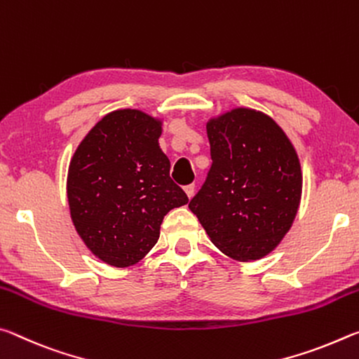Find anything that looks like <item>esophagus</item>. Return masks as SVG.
Masks as SVG:
<instances>
[{"instance_id":"obj_1","label":"esophagus","mask_w":359,"mask_h":359,"mask_svg":"<svg viewBox=\"0 0 359 359\" xmlns=\"http://www.w3.org/2000/svg\"><path fill=\"white\" fill-rule=\"evenodd\" d=\"M194 191H196V186H194V184H187V186H184V192H186V196L189 197V198H192V196H194Z\"/></svg>"}]
</instances>
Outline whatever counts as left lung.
Here are the masks:
<instances>
[{
  "label": "left lung",
  "instance_id": "obj_1",
  "mask_svg": "<svg viewBox=\"0 0 359 359\" xmlns=\"http://www.w3.org/2000/svg\"><path fill=\"white\" fill-rule=\"evenodd\" d=\"M207 135L213 163L189 208L224 255L261 259L277 248L297 215V152L272 117L250 108L210 119Z\"/></svg>",
  "mask_w": 359,
  "mask_h": 359
}]
</instances>
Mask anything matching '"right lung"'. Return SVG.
Instances as JSON below:
<instances>
[{"label": "right lung", "instance_id": "1", "mask_svg": "<svg viewBox=\"0 0 359 359\" xmlns=\"http://www.w3.org/2000/svg\"><path fill=\"white\" fill-rule=\"evenodd\" d=\"M162 121L140 109H117L97 122L69 162L72 221L93 255L128 267L157 243L170 210L187 196L170 178L158 146Z\"/></svg>", "mask_w": 359, "mask_h": 359}]
</instances>
